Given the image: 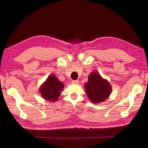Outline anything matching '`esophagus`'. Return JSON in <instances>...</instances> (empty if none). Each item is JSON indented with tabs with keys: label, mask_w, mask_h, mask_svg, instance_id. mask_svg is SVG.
Returning a JSON list of instances; mask_svg holds the SVG:
<instances>
[{
	"label": "esophagus",
	"mask_w": 148,
	"mask_h": 148,
	"mask_svg": "<svg viewBox=\"0 0 148 148\" xmlns=\"http://www.w3.org/2000/svg\"><path fill=\"white\" fill-rule=\"evenodd\" d=\"M71 83H72V84H78L79 81H78V80H73V81L71 82Z\"/></svg>",
	"instance_id": "obj_1"
}]
</instances>
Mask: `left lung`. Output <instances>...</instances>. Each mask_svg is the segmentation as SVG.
<instances>
[{"mask_svg":"<svg viewBox=\"0 0 148 148\" xmlns=\"http://www.w3.org/2000/svg\"><path fill=\"white\" fill-rule=\"evenodd\" d=\"M88 99L95 104L106 101L112 91V86L107 79L103 78L98 72L89 75L88 82L84 86Z\"/></svg>","mask_w":148,"mask_h":148,"instance_id":"left-lung-1","label":"left lung"}]
</instances>
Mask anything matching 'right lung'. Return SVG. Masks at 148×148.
Returning <instances> with one entry per match:
<instances>
[{"mask_svg": "<svg viewBox=\"0 0 148 148\" xmlns=\"http://www.w3.org/2000/svg\"><path fill=\"white\" fill-rule=\"evenodd\" d=\"M64 88L62 83L54 75H49L39 88V92L42 97L46 101L56 102L61 95Z\"/></svg>", "mask_w": 148, "mask_h": 148, "instance_id": "add662e5", "label": "right lung"}]
</instances>
